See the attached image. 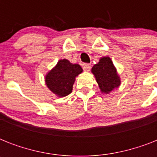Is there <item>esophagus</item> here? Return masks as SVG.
<instances>
[{
	"instance_id": "obj_1",
	"label": "esophagus",
	"mask_w": 157,
	"mask_h": 157,
	"mask_svg": "<svg viewBox=\"0 0 157 157\" xmlns=\"http://www.w3.org/2000/svg\"><path fill=\"white\" fill-rule=\"evenodd\" d=\"M82 67L85 71H90L91 68V64L90 63H83L82 64Z\"/></svg>"
}]
</instances>
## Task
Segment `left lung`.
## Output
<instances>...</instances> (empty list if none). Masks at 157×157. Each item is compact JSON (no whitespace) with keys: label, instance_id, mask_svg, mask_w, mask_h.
Instances as JSON below:
<instances>
[{"label":"left lung","instance_id":"left-lung-1","mask_svg":"<svg viewBox=\"0 0 157 157\" xmlns=\"http://www.w3.org/2000/svg\"><path fill=\"white\" fill-rule=\"evenodd\" d=\"M92 72L103 93H109L120 86L119 76L109 57L101 58L99 63L92 67Z\"/></svg>","mask_w":157,"mask_h":157}]
</instances>
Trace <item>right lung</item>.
<instances>
[{
    "instance_id": "add662e5",
    "label": "right lung",
    "mask_w": 157,
    "mask_h": 157,
    "mask_svg": "<svg viewBox=\"0 0 157 157\" xmlns=\"http://www.w3.org/2000/svg\"><path fill=\"white\" fill-rule=\"evenodd\" d=\"M81 72L82 68L79 64H72L67 59H61L46 75L45 82L53 93L59 97H64L71 93L75 78Z\"/></svg>"
}]
</instances>
